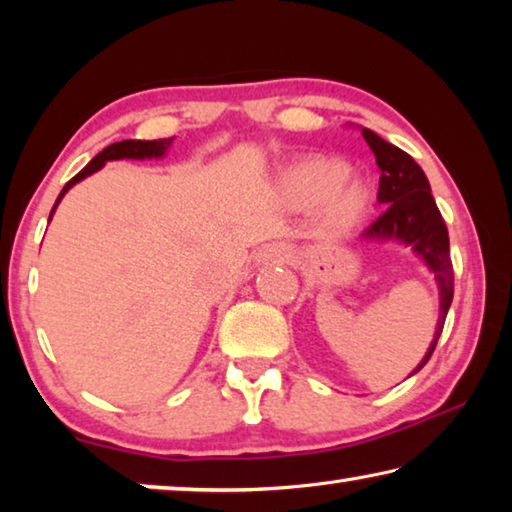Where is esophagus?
Segmentation results:
<instances>
[{"mask_svg":"<svg viewBox=\"0 0 512 512\" xmlns=\"http://www.w3.org/2000/svg\"><path fill=\"white\" fill-rule=\"evenodd\" d=\"M293 259V250L287 244H268L259 250V264H289Z\"/></svg>","mask_w":512,"mask_h":512,"instance_id":"esophagus-1","label":"esophagus"}]
</instances>
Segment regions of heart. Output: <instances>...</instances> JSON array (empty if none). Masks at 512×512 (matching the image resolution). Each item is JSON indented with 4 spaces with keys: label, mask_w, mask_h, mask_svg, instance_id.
Wrapping results in <instances>:
<instances>
[{
    "label": "heart",
    "mask_w": 512,
    "mask_h": 512,
    "mask_svg": "<svg viewBox=\"0 0 512 512\" xmlns=\"http://www.w3.org/2000/svg\"><path fill=\"white\" fill-rule=\"evenodd\" d=\"M348 167L332 158H307L289 164L275 180V194L287 210L309 212L318 207V228L339 237L363 221L372 203L363 178H345Z\"/></svg>",
    "instance_id": "1"
}]
</instances>
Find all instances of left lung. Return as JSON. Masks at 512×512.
Here are the masks:
<instances>
[{
	"label": "left lung",
	"mask_w": 512,
	"mask_h": 512,
	"mask_svg": "<svg viewBox=\"0 0 512 512\" xmlns=\"http://www.w3.org/2000/svg\"><path fill=\"white\" fill-rule=\"evenodd\" d=\"M361 135L368 142L370 151L375 153L377 167L381 169L377 201L386 205V212L361 237L366 241H379V244L395 241V244L411 248L433 273V280L438 284L440 314L436 332H433L427 354L411 372V375H415L436 350L454 298V271L452 259H449L447 225L440 216L436 201H433L429 180L420 169V164L409 153L397 149L391 142L381 140L370 128H363Z\"/></svg>",
	"instance_id": "left-lung-1"
}]
</instances>
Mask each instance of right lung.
Masks as SVG:
<instances>
[{"instance_id": "right-lung-1", "label": "right lung", "mask_w": 512, "mask_h": 512, "mask_svg": "<svg viewBox=\"0 0 512 512\" xmlns=\"http://www.w3.org/2000/svg\"><path fill=\"white\" fill-rule=\"evenodd\" d=\"M171 144H173V137H167V140H121V142H115V144L106 146V149H103L101 153L94 155V158L88 162V167H83L63 187V192H60L58 198H56V205L51 207L49 221H51V216H54L58 203L63 201V196L69 192V189H72L76 183H81L83 178L92 176L94 171H99L106 162H110V160H151V158H164V153L171 149Z\"/></svg>"}]
</instances>
